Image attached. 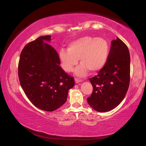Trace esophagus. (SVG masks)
<instances>
[{"label": "esophagus", "mask_w": 146, "mask_h": 146, "mask_svg": "<svg viewBox=\"0 0 146 146\" xmlns=\"http://www.w3.org/2000/svg\"><path fill=\"white\" fill-rule=\"evenodd\" d=\"M75 82H76V84H77V83H79V82H82V80H80V79L77 78H75Z\"/></svg>", "instance_id": "34e87169"}]
</instances>
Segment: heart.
I'll use <instances>...</instances> for the list:
<instances>
[{
  "mask_svg": "<svg viewBox=\"0 0 146 146\" xmlns=\"http://www.w3.org/2000/svg\"><path fill=\"white\" fill-rule=\"evenodd\" d=\"M109 52L110 46L106 39L83 36L71 42L68 49H60L58 58L66 72L73 71L79 58L81 64L75 72L76 75L82 76L88 70L93 73L100 70L108 60Z\"/></svg>",
  "mask_w": 146,
  "mask_h": 146,
  "instance_id": "obj_1",
  "label": "heart"
}]
</instances>
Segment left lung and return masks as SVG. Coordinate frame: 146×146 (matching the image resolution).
Returning <instances> with one entry per match:
<instances>
[{"mask_svg":"<svg viewBox=\"0 0 146 146\" xmlns=\"http://www.w3.org/2000/svg\"><path fill=\"white\" fill-rule=\"evenodd\" d=\"M89 80L93 90L87 100L93 110L108 111L123 100L129 85L130 55L127 46L119 38L111 41L104 66Z\"/></svg>","mask_w":146,"mask_h":146,"instance_id":"obj_1","label":"left lung"}]
</instances>
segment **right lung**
I'll use <instances>...</instances> for the list:
<instances>
[{
    "instance_id": "add662e5",
    "label": "right lung",
    "mask_w": 146,
    "mask_h": 146,
    "mask_svg": "<svg viewBox=\"0 0 146 146\" xmlns=\"http://www.w3.org/2000/svg\"><path fill=\"white\" fill-rule=\"evenodd\" d=\"M42 36L24 46L20 55L18 75L27 97L36 108L53 111L67 100L68 91L75 85L73 76L60 66L58 55Z\"/></svg>"
}]
</instances>
